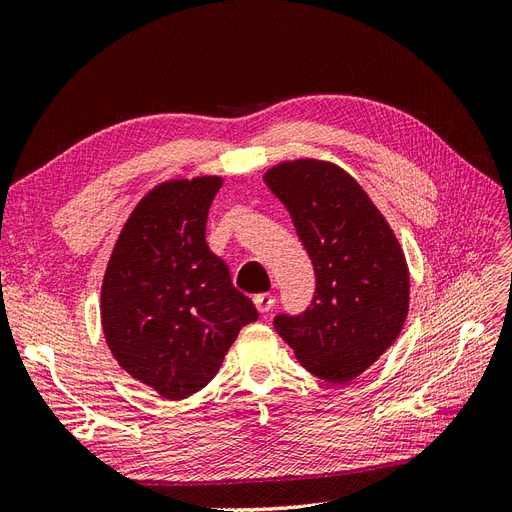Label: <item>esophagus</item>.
Segmentation results:
<instances>
[{
  "mask_svg": "<svg viewBox=\"0 0 512 512\" xmlns=\"http://www.w3.org/2000/svg\"><path fill=\"white\" fill-rule=\"evenodd\" d=\"M254 305H256V309H258L260 314H269L271 309L275 307V297H273V294H269V292L256 294V297H254Z\"/></svg>",
  "mask_w": 512,
  "mask_h": 512,
  "instance_id": "1",
  "label": "esophagus"
}]
</instances>
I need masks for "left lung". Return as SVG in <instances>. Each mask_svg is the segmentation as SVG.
Instances as JSON below:
<instances>
[{
  "instance_id": "1",
  "label": "left lung",
  "mask_w": 512,
  "mask_h": 512,
  "mask_svg": "<svg viewBox=\"0 0 512 512\" xmlns=\"http://www.w3.org/2000/svg\"><path fill=\"white\" fill-rule=\"evenodd\" d=\"M265 183L286 205L316 271L312 305L299 316H275L273 327L307 371L350 382L404 329L410 305L404 250L344 168L292 160L267 170Z\"/></svg>"
}]
</instances>
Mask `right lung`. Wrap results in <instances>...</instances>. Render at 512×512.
<instances>
[{"label":"right lung","instance_id":"add662e5","mask_svg":"<svg viewBox=\"0 0 512 512\" xmlns=\"http://www.w3.org/2000/svg\"><path fill=\"white\" fill-rule=\"evenodd\" d=\"M220 188L222 177L156 185L130 213L102 280L108 348L164 399L205 389L239 331L258 320L205 239Z\"/></svg>","mask_w":512,"mask_h":512}]
</instances>
